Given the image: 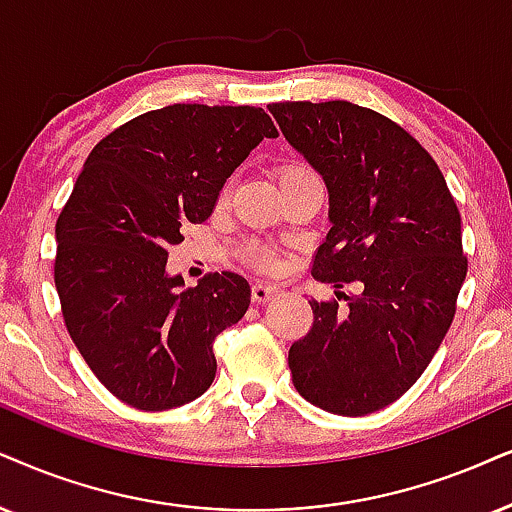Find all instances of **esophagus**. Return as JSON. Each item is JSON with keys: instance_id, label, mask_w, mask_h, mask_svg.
I'll return each instance as SVG.
<instances>
[{"instance_id": "obj_1", "label": "esophagus", "mask_w": 512, "mask_h": 512, "mask_svg": "<svg viewBox=\"0 0 512 512\" xmlns=\"http://www.w3.org/2000/svg\"><path fill=\"white\" fill-rule=\"evenodd\" d=\"M281 293V288L274 286V283H267V281H257L255 286H252V302L257 304H264L269 300H274V297Z\"/></svg>"}]
</instances>
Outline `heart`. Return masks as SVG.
<instances>
[{
  "mask_svg": "<svg viewBox=\"0 0 512 512\" xmlns=\"http://www.w3.org/2000/svg\"><path fill=\"white\" fill-rule=\"evenodd\" d=\"M304 174H312V170H309V167H304V165H297V163L286 165L281 170V181L295 179V177H304ZM248 257H250V262H255L257 267H264V269L274 267V264H276L274 252H271L269 248H262V245H250Z\"/></svg>",
  "mask_w": 512,
  "mask_h": 512,
  "instance_id": "obj_1",
  "label": "heart"
}]
</instances>
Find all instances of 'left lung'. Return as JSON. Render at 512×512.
I'll list each match as a JSON object with an SVG mask.
<instances>
[{"instance_id": "8db88e82", "label": "left lung", "mask_w": 512, "mask_h": 512, "mask_svg": "<svg viewBox=\"0 0 512 512\" xmlns=\"http://www.w3.org/2000/svg\"><path fill=\"white\" fill-rule=\"evenodd\" d=\"M267 108L328 189L312 276L361 286L345 309L309 302L312 331L288 352L293 385L323 411L366 416L416 383L454 321L461 215L430 153L385 115L349 101Z\"/></svg>"}]
</instances>
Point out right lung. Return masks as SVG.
Segmentation results:
<instances>
[{
  "label": "right lung",
  "mask_w": 512,
  "mask_h": 512,
  "mask_svg": "<svg viewBox=\"0 0 512 512\" xmlns=\"http://www.w3.org/2000/svg\"><path fill=\"white\" fill-rule=\"evenodd\" d=\"M274 122L255 106L174 103L94 146L56 222L54 281L75 347L125 404L165 411L212 385V342L243 319L250 286L234 271L184 288L167 274L181 226L212 215L219 191Z\"/></svg>",
  "instance_id": "obj_1"
}]
</instances>
